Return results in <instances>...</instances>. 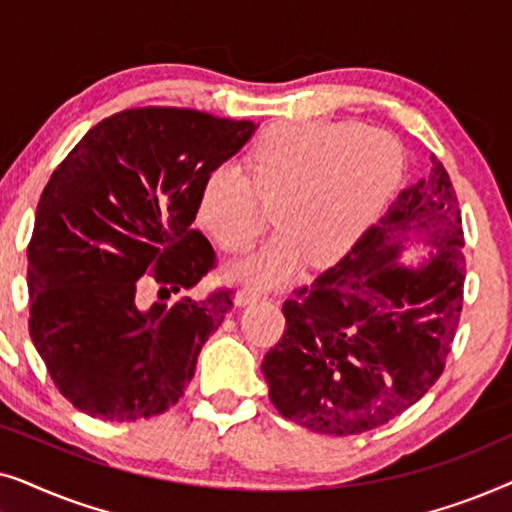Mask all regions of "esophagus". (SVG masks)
I'll return each mask as SVG.
<instances>
[{
    "label": "esophagus",
    "instance_id": "34e87169",
    "mask_svg": "<svg viewBox=\"0 0 512 512\" xmlns=\"http://www.w3.org/2000/svg\"><path fill=\"white\" fill-rule=\"evenodd\" d=\"M265 296L261 291L256 289H242L240 293H237V305H251V303H258V300H263Z\"/></svg>",
    "mask_w": 512,
    "mask_h": 512
}]
</instances>
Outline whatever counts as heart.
Masks as SVG:
<instances>
[{
    "label": "heart",
    "instance_id": "b5f03b06",
    "mask_svg": "<svg viewBox=\"0 0 512 512\" xmlns=\"http://www.w3.org/2000/svg\"><path fill=\"white\" fill-rule=\"evenodd\" d=\"M249 177L219 165L202 181L198 223L228 254L256 247L275 205L284 235L247 263L242 275L277 286L303 254L328 263L347 254L373 226L403 179V146L384 130L356 123H277L251 144Z\"/></svg>",
    "mask_w": 512,
    "mask_h": 512
}]
</instances>
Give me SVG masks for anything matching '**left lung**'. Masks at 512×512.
Masks as SVG:
<instances>
[{
  "mask_svg": "<svg viewBox=\"0 0 512 512\" xmlns=\"http://www.w3.org/2000/svg\"><path fill=\"white\" fill-rule=\"evenodd\" d=\"M410 232L437 247L395 261ZM464 230L443 163L403 188L347 256L293 289L261 370L279 415L328 436L373 431L412 408L452 352L464 307Z\"/></svg>",
  "mask_w": 512,
  "mask_h": 512,
  "instance_id": "8db88e82",
  "label": "left lung"
}]
</instances>
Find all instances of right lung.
<instances>
[{
  "mask_svg": "<svg viewBox=\"0 0 512 512\" xmlns=\"http://www.w3.org/2000/svg\"><path fill=\"white\" fill-rule=\"evenodd\" d=\"M256 125L137 107L104 118L55 167L27 244L30 335L55 387L104 422L163 415L184 396L233 289L139 307V286L193 289L216 268L200 230L202 181Z\"/></svg>",
  "mask_w": 512,
  "mask_h": 512,
  "instance_id": "add662e5",
  "label": "right lung"
}]
</instances>
